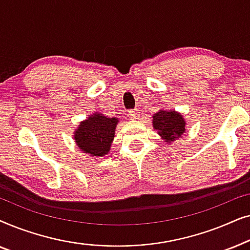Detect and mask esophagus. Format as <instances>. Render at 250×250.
<instances>
[{"instance_id": "1", "label": "esophagus", "mask_w": 250, "mask_h": 250, "mask_svg": "<svg viewBox=\"0 0 250 250\" xmlns=\"http://www.w3.org/2000/svg\"><path fill=\"white\" fill-rule=\"evenodd\" d=\"M129 118L133 119V121H138L139 117H140V111L138 110V109H134V110L129 111Z\"/></svg>"}]
</instances>
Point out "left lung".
Instances as JSON below:
<instances>
[{
  "instance_id": "obj_1",
  "label": "left lung",
  "mask_w": 250,
  "mask_h": 250,
  "mask_svg": "<svg viewBox=\"0 0 250 250\" xmlns=\"http://www.w3.org/2000/svg\"><path fill=\"white\" fill-rule=\"evenodd\" d=\"M152 127L166 145H170L187 131V122L181 112L160 109L152 116Z\"/></svg>"
}]
</instances>
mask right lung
I'll use <instances>...</instances> for the list:
<instances>
[{
    "instance_id": "add662e5",
    "label": "right lung",
    "mask_w": 250,
    "mask_h": 250,
    "mask_svg": "<svg viewBox=\"0 0 250 250\" xmlns=\"http://www.w3.org/2000/svg\"><path fill=\"white\" fill-rule=\"evenodd\" d=\"M119 119L107 117L100 112L88 115L74 131L76 146L91 157H104L110 151Z\"/></svg>"
}]
</instances>
